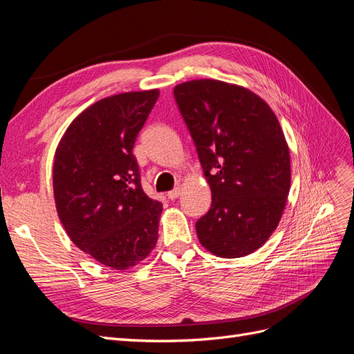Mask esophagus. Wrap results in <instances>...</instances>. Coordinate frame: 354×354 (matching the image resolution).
I'll return each mask as SVG.
<instances>
[{"label":"esophagus","mask_w":354,"mask_h":354,"mask_svg":"<svg viewBox=\"0 0 354 354\" xmlns=\"http://www.w3.org/2000/svg\"><path fill=\"white\" fill-rule=\"evenodd\" d=\"M180 194H181V189L180 187H176V189H173V190H169L168 194H167V198L169 199V201H174V199H177L178 196H180Z\"/></svg>","instance_id":"34e87169"}]
</instances>
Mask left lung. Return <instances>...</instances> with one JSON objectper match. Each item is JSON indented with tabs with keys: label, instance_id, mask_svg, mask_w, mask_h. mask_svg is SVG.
Returning <instances> with one entry per match:
<instances>
[{
	"label": "left lung",
	"instance_id": "8db88e82",
	"mask_svg": "<svg viewBox=\"0 0 354 354\" xmlns=\"http://www.w3.org/2000/svg\"><path fill=\"white\" fill-rule=\"evenodd\" d=\"M174 99L212 194L199 242L224 259L248 255L277 227L289 194L279 121L257 94L216 80L178 84Z\"/></svg>",
	"mask_w": 354,
	"mask_h": 354
}]
</instances>
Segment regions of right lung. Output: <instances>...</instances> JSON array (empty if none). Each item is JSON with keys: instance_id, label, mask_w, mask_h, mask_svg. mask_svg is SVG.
Returning <instances> with one entry per match:
<instances>
[{"instance_id": "obj_1", "label": "right lung", "mask_w": 354, "mask_h": 354, "mask_svg": "<svg viewBox=\"0 0 354 354\" xmlns=\"http://www.w3.org/2000/svg\"><path fill=\"white\" fill-rule=\"evenodd\" d=\"M158 90L116 94L75 118L53 165L59 218L72 242L116 270L130 269L158 241L162 203L142 187L133 153Z\"/></svg>"}]
</instances>
